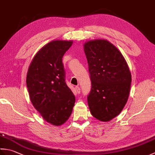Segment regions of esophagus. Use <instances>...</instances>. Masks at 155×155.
<instances>
[{"mask_svg":"<svg viewBox=\"0 0 155 155\" xmlns=\"http://www.w3.org/2000/svg\"><path fill=\"white\" fill-rule=\"evenodd\" d=\"M75 89H76V91L77 92V93H81V88L79 87H75Z\"/></svg>","mask_w":155,"mask_h":155,"instance_id":"1","label":"esophagus"}]
</instances>
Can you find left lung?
<instances>
[{
  "label": "left lung",
  "mask_w": 155,
  "mask_h": 155,
  "mask_svg": "<svg viewBox=\"0 0 155 155\" xmlns=\"http://www.w3.org/2000/svg\"><path fill=\"white\" fill-rule=\"evenodd\" d=\"M83 47L92 83L90 111L100 121H110L128 101L132 80L129 67L120 51L106 39L88 41Z\"/></svg>",
  "instance_id": "8db88e82"
}]
</instances>
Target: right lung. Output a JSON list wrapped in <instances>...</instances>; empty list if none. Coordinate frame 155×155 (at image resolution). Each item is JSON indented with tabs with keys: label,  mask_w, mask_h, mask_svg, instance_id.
I'll list each match as a JSON object with an SVG mask.
<instances>
[{
	"label": "right lung",
	"mask_w": 155,
	"mask_h": 155,
	"mask_svg": "<svg viewBox=\"0 0 155 155\" xmlns=\"http://www.w3.org/2000/svg\"><path fill=\"white\" fill-rule=\"evenodd\" d=\"M72 41L54 40L43 46L28 69L29 97L42 118L54 126L66 123L72 113L75 97L65 83L62 58Z\"/></svg>",
	"instance_id": "right-lung-1"
}]
</instances>
